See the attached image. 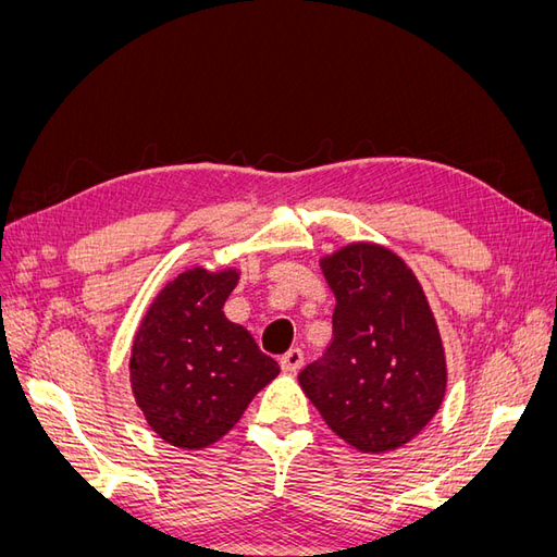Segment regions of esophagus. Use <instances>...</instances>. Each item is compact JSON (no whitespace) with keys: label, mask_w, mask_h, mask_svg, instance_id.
<instances>
[{"label":"esophagus","mask_w":557,"mask_h":557,"mask_svg":"<svg viewBox=\"0 0 557 557\" xmlns=\"http://www.w3.org/2000/svg\"><path fill=\"white\" fill-rule=\"evenodd\" d=\"M301 364H305V352H301L299 348H290L285 356H281V369L285 374H295L301 369Z\"/></svg>","instance_id":"esophagus-1"}]
</instances>
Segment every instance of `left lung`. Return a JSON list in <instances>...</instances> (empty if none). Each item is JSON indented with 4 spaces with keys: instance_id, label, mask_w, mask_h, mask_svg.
<instances>
[{
    "instance_id": "1",
    "label": "left lung",
    "mask_w": 557,
    "mask_h": 557,
    "mask_svg": "<svg viewBox=\"0 0 557 557\" xmlns=\"http://www.w3.org/2000/svg\"><path fill=\"white\" fill-rule=\"evenodd\" d=\"M336 297L332 344L299 372L327 428L360 453L423 432L446 397L448 367L423 285L397 252L352 242L320 258Z\"/></svg>"
}]
</instances>
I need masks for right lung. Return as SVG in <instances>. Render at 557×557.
Instances as JSON below:
<instances>
[{"label": "right lung", "instance_id": "add662e5", "mask_svg": "<svg viewBox=\"0 0 557 557\" xmlns=\"http://www.w3.org/2000/svg\"><path fill=\"white\" fill-rule=\"evenodd\" d=\"M237 267H188L164 283L134 332L129 385L148 428L183 450L209 448L239 423L281 367L223 307Z\"/></svg>", "mask_w": 557, "mask_h": 557}]
</instances>
